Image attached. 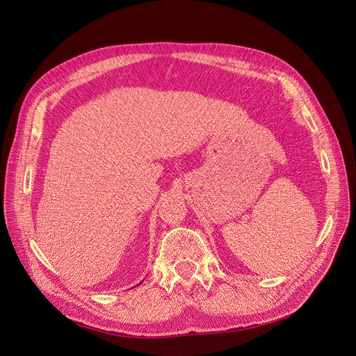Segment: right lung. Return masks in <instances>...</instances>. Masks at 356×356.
I'll return each instance as SVG.
<instances>
[{
	"label": "right lung",
	"mask_w": 356,
	"mask_h": 356,
	"mask_svg": "<svg viewBox=\"0 0 356 356\" xmlns=\"http://www.w3.org/2000/svg\"><path fill=\"white\" fill-rule=\"evenodd\" d=\"M139 284H140V283H139Z\"/></svg>",
	"instance_id": "add662e5"
}]
</instances>
